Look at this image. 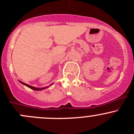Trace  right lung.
<instances>
[{"label": "right lung", "instance_id": "right-lung-1", "mask_svg": "<svg viewBox=\"0 0 134 134\" xmlns=\"http://www.w3.org/2000/svg\"><path fill=\"white\" fill-rule=\"evenodd\" d=\"M19 82H21V83H22V84L25 85V86H26V87H29V88L32 89V90H35V91H41V90H45V89L48 88V87H43V88H37V87H33V86H30V85H28V84H26V83H24V82H21V81H19ZM52 84H51V85H52Z\"/></svg>", "mask_w": 134, "mask_h": 134}]
</instances>
